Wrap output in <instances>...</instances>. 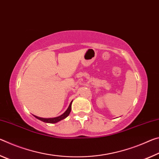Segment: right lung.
Returning a JSON list of instances; mask_svg holds the SVG:
<instances>
[{"mask_svg":"<svg viewBox=\"0 0 159 159\" xmlns=\"http://www.w3.org/2000/svg\"><path fill=\"white\" fill-rule=\"evenodd\" d=\"M72 101H71V103H70V106L67 109L66 111L63 114H62L61 116H60L58 117H56V118H39V117H37V116H35V118H36L39 120H40L44 122V123H56L57 122H59L60 120H62L65 119L66 118H67V116H69V114L70 113V111H71V105H72Z\"/></svg>","mask_w":159,"mask_h":159,"instance_id":"1","label":"right lung"}]
</instances>
